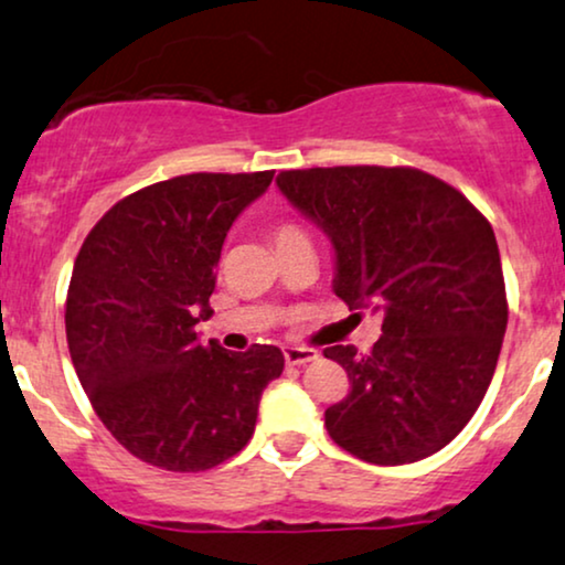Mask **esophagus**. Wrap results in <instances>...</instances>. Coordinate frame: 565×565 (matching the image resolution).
<instances>
[{"mask_svg": "<svg viewBox=\"0 0 565 565\" xmlns=\"http://www.w3.org/2000/svg\"><path fill=\"white\" fill-rule=\"evenodd\" d=\"M319 353L311 348H285V363L288 365H306L317 361Z\"/></svg>", "mask_w": 565, "mask_h": 565, "instance_id": "1", "label": "esophagus"}]
</instances>
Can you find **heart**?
Wrapping results in <instances>:
<instances>
[{
	"label": "heart",
	"instance_id": "obj_1",
	"mask_svg": "<svg viewBox=\"0 0 565 565\" xmlns=\"http://www.w3.org/2000/svg\"><path fill=\"white\" fill-rule=\"evenodd\" d=\"M273 238H275V246H282V244H290V241H303L306 233L292 223H280V225H275Z\"/></svg>",
	"mask_w": 565,
	"mask_h": 565
}]
</instances>
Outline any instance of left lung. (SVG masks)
<instances>
[{"label":"left lung","mask_w":565,"mask_h":565,"mask_svg":"<svg viewBox=\"0 0 565 565\" xmlns=\"http://www.w3.org/2000/svg\"><path fill=\"white\" fill-rule=\"evenodd\" d=\"M277 186L334 246V292L379 311L369 355L332 345L350 392L327 407L332 441L371 465H409L470 423L493 379L509 303L486 215L405 166L280 171Z\"/></svg>","instance_id":"left-lung-1"}]
</instances>
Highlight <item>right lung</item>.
Listing matches in <instances>:
<instances>
[{"instance_id": "right-lung-1", "label": "right lung", "mask_w": 565, "mask_h": 565, "mask_svg": "<svg viewBox=\"0 0 565 565\" xmlns=\"http://www.w3.org/2000/svg\"><path fill=\"white\" fill-rule=\"evenodd\" d=\"M275 171L189 173L124 196L72 269L67 345L95 415L137 459L204 472L254 434L262 392L282 373L275 345H202L215 267L233 220Z\"/></svg>"}]
</instances>
